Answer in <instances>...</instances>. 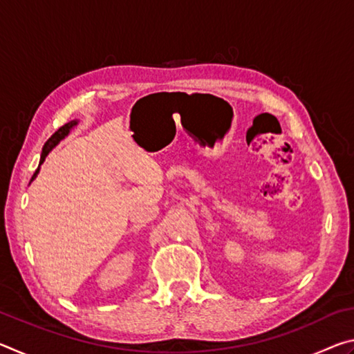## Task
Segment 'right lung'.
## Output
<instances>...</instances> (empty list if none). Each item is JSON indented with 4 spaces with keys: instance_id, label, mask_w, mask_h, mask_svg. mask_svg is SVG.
Returning <instances> with one entry per match:
<instances>
[{
    "instance_id": "right-lung-1",
    "label": "right lung",
    "mask_w": 354,
    "mask_h": 354,
    "mask_svg": "<svg viewBox=\"0 0 354 354\" xmlns=\"http://www.w3.org/2000/svg\"><path fill=\"white\" fill-rule=\"evenodd\" d=\"M77 124V120H71V122H68V123H65L64 127H61L59 128L55 134H53L50 139L46 140V143L44 145V149H41V156H40V162H39V169L35 170V173L32 175V178H31V181H34L35 179V176L39 175V170H40V165L44 164V160H45V158L48 154H50V151L53 148H55L59 142H61L62 139H65V137H67L68 134H70V131L73 129L75 127Z\"/></svg>"
}]
</instances>
